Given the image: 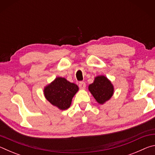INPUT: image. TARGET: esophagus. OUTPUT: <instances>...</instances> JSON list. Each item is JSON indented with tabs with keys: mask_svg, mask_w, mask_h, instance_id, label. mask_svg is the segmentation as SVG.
I'll use <instances>...</instances> for the list:
<instances>
[{
	"mask_svg": "<svg viewBox=\"0 0 155 155\" xmlns=\"http://www.w3.org/2000/svg\"><path fill=\"white\" fill-rule=\"evenodd\" d=\"M78 86L81 89H85L86 87V84L85 82H80L78 84Z\"/></svg>",
	"mask_w": 155,
	"mask_h": 155,
	"instance_id": "34e87169",
	"label": "esophagus"
}]
</instances>
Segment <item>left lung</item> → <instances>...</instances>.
Instances as JSON below:
<instances>
[{"label":"left lung","mask_w":155,"mask_h":155,"mask_svg":"<svg viewBox=\"0 0 155 155\" xmlns=\"http://www.w3.org/2000/svg\"><path fill=\"white\" fill-rule=\"evenodd\" d=\"M88 89L96 101L101 104L109 101L114 92L113 84L103 75L95 77L94 83L89 85Z\"/></svg>","instance_id":"8db88e82"}]
</instances>
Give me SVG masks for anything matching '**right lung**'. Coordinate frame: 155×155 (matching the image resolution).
<instances>
[{
	"mask_svg": "<svg viewBox=\"0 0 155 155\" xmlns=\"http://www.w3.org/2000/svg\"><path fill=\"white\" fill-rule=\"evenodd\" d=\"M78 90L77 85L65 78L57 77L44 89V96L52 105L65 110L71 105L72 100Z\"/></svg>",
	"mask_w": 155,
	"mask_h": 155,
	"instance_id": "right-lung-1",
	"label": "right lung"
}]
</instances>
